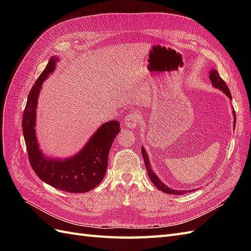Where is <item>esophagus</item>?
<instances>
[{
  "instance_id": "1",
  "label": "esophagus",
  "mask_w": 251,
  "mask_h": 251,
  "mask_svg": "<svg viewBox=\"0 0 251 251\" xmlns=\"http://www.w3.org/2000/svg\"><path fill=\"white\" fill-rule=\"evenodd\" d=\"M138 120H139V115L138 113L136 112H130L125 117V126L127 128H133L136 127L138 125Z\"/></svg>"
}]
</instances>
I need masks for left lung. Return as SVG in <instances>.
<instances>
[{
    "label": "left lung",
    "instance_id": "left-lung-1",
    "mask_svg": "<svg viewBox=\"0 0 251 251\" xmlns=\"http://www.w3.org/2000/svg\"><path fill=\"white\" fill-rule=\"evenodd\" d=\"M208 76H209V79L211 81L212 87L216 88V89L221 90L222 92L231 100L230 91H229L228 87H227L225 81L221 77H220L218 71L216 69L209 70V75H208ZM231 109H232V115H233V118H234V121H233V127H234L235 126V112L233 111L232 107H231ZM141 151H142L144 164H146V166H147V171H148V174H149V177H150L151 181L153 182V184L159 189V191H161V192H163L165 194H170V195H183V194L188 193V191H177V189H173V188H171L169 186H166L163 183V182L158 178V176L154 173V171L151 170V163H150V159H149V156H148V153H147L146 149H144L143 147H141ZM189 192H193V191H189Z\"/></svg>",
    "mask_w": 251,
    "mask_h": 251
}]
</instances>
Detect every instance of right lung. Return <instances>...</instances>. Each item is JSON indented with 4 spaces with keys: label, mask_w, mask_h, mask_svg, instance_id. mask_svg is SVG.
Returning a JSON list of instances; mask_svg holds the SVG:
<instances>
[{
    "label": "right lung",
    "mask_w": 251,
    "mask_h": 251,
    "mask_svg": "<svg viewBox=\"0 0 251 251\" xmlns=\"http://www.w3.org/2000/svg\"><path fill=\"white\" fill-rule=\"evenodd\" d=\"M58 56L53 55L45 70L30 90L23 114V134L28 157L33 171L47 184L68 193H86L100 183L108 168L109 151L120 132L117 120L102 124L91 136L82 149L71 157L58 159L48 157L40 149L36 137V108L43 82L54 72Z\"/></svg>",
    "instance_id": "obj_1"
}]
</instances>
